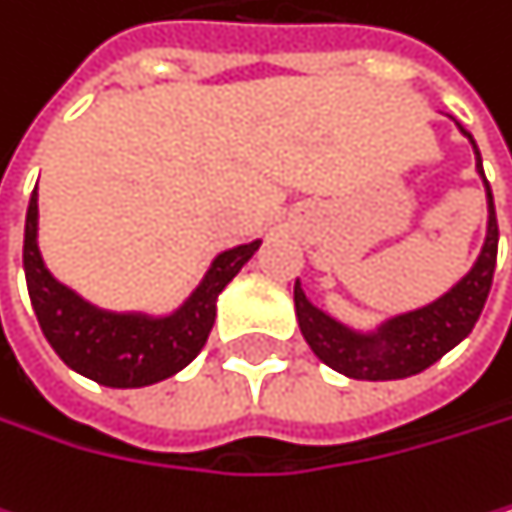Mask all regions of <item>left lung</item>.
Here are the masks:
<instances>
[{"mask_svg": "<svg viewBox=\"0 0 512 512\" xmlns=\"http://www.w3.org/2000/svg\"><path fill=\"white\" fill-rule=\"evenodd\" d=\"M455 121V118H452ZM461 136L470 142L473 157H477V172L486 185V242L480 248V258L473 267L437 300L388 315L376 321L373 327H355L340 321L327 309L315 306L300 279L294 282V309H297V324L300 334L315 352L321 364L331 370L349 376V379H364V382H385V379H407L431 364H437L446 352H452L477 324L486 297L492 291V276H495V261H498V221H495V200L492 188L483 172V157L473 136L455 121Z\"/></svg>", "mask_w": 512, "mask_h": 512, "instance_id": "obj_1", "label": "left lung"}]
</instances>
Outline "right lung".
<instances>
[{"instance_id":"obj_1","label":"right lung","mask_w":512,"mask_h":512,"mask_svg":"<svg viewBox=\"0 0 512 512\" xmlns=\"http://www.w3.org/2000/svg\"><path fill=\"white\" fill-rule=\"evenodd\" d=\"M261 248L251 239L218 251L197 288L169 312L105 309L60 282L39 248V185L26 209V288L51 349L75 373L108 388H145L185 370L209 340L218 294Z\"/></svg>"}]
</instances>
